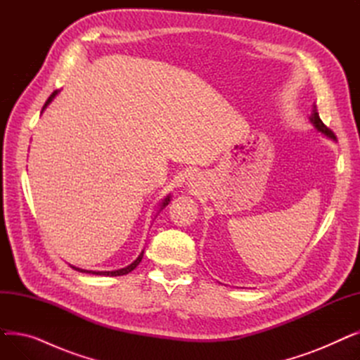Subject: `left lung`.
<instances>
[{
    "mask_svg": "<svg viewBox=\"0 0 360 360\" xmlns=\"http://www.w3.org/2000/svg\"><path fill=\"white\" fill-rule=\"evenodd\" d=\"M309 122L314 125V128H315L318 132H321V134L328 137V139H331V140H334V134H333V132L324 125L323 121H321V118H319V115H318V112H316V105H315V103L312 105V110H311V115H309Z\"/></svg>",
    "mask_w": 360,
    "mask_h": 360,
    "instance_id": "8db88e82",
    "label": "left lung"
}]
</instances>
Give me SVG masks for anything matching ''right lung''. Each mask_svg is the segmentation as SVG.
<instances>
[{
    "label": "right lung",
    "mask_w": 360,
    "mask_h": 360,
    "mask_svg": "<svg viewBox=\"0 0 360 360\" xmlns=\"http://www.w3.org/2000/svg\"><path fill=\"white\" fill-rule=\"evenodd\" d=\"M60 93V90H55L51 96H49V99L46 101V103H45V106L42 108V112L46 109V106L55 99V96L56 94ZM170 202V195H166L163 200H162V202L159 204L160 207H159V210H158V213H160L165 207ZM158 213H156V216H158ZM143 255H144V250L140 252V255L136 258V261H132L129 266H127V267H124V269H120V270H112V271H93V270H84V269H79V267H75V266H71L74 270H77V271H80V273H87V274H96V276H109V277H117V276H124V274H128V273H131L132 270H134L139 264L141 262V259H143Z\"/></svg>",
    "instance_id": "add662e5"
}]
</instances>
